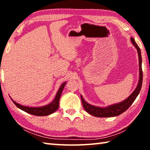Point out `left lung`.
<instances>
[{
  "label": "left lung",
  "instance_id": "1",
  "mask_svg": "<svg viewBox=\"0 0 150 150\" xmlns=\"http://www.w3.org/2000/svg\"><path fill=\"white\" fill-rule=\"evenodd\" d=\"M130 41L137 50L139 59V80L135 90L133 91L132 93L128 98H126L123 101H122V102L113 104V105L105 106V107H99V106L91 105L87 102H86L82 95H81V101H82L83 108L90 115L96 116V117L100 118L113 117V116L120 115L130 107L132 105V104L134 103V101L136 100L137 96L139 95L142 85V79H143V73H142V60L141 51L134 38H131Z\"/></svg>",
  "mask_w": 150,
  "mask_h": 150
}]
</instances>
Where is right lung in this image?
<instances>
[{"instance_id": "right-lung-1", "label": "right lung", "mask_w": 150, "mask_h": 150, "mask_svg": "<svg viewBox=\"0 0 150 150\" xmlns=\"http://www.w3.org/2000/svg\"><path fill=\"white\" fill-rule=\"evenodd\" d=\"M67 82H64L61 85L60 87L58 89L57 92L55 95V96L54 98V100L52 101V103H50L48 105H46L45 106H38V107H34V106H24L20 105L19 103H17L15 102L14 100L12 99L11 97V100L12 102L14 103V105H16L18 108L21 109L22 110L26 112L27 113H29L30 115H33L35 116H47L50 115L51 114H53L56 111L58 108H59V100L61 95H62V93L63 92V88H64L65 85H66Z\"/></svg>"}]
</instances>
